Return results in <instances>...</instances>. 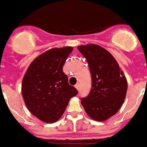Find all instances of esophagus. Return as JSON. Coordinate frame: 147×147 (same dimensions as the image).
Masks as SVG:
<instances>
[{
    "label": "esophagus",
    "instance_id": "34e87169",
    "mask_svg": "<svg viewBox=\"0 0 147 147\" xmlns=\"http://www.w3.org/2000/svg\"><path fill=\"white\" fill-rule=\"evenodd\" d=\"M75 87H76V89H77V90H80V84H79V83L76 84V85H75Z\"/></svg>",
    "mask_w": 147,
    "mask_h": 147
}]
</instances>
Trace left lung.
Returning <instances> with one entry per match:
<instances>
[{"instance_id":"left-lung-1","label":"left lung","mask_w":147,"mask_h":147,"mask_svg":"<svg viewBox=\"0 0 147 147\" xmlns=\"http://www.w3.org/2000/svg\"><path fill=\"white\" fill-rule=\"evenodd\" d=\"M89 65L92 78L90 93L81 98V104L90 117L103 121L121 107L127 83L118 62L109 51L97 45L77 47Z\"/></svg>"}]
</instances>
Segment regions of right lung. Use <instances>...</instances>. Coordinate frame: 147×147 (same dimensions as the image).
I'll return each mask as SVG.
<instances>
[{
    "mask_svg": "<svg viewBox=\"0 0 147 147\" xmlns=\"http://www.w3.org/2000/svg\"><path fill=\"white\" fill-rule=\"evenodd\" d=\"M72 51V47H64L45 51L32 62L24 75L23 100L29 111L42 121L58 120L70 98L78 93L62 70Z\"/></svg>",
    "mask_w": 147,
    "mask_h": 147,
    "instance_id": "right-lung-1",
    "label": "right lung"
}]
</instances>
